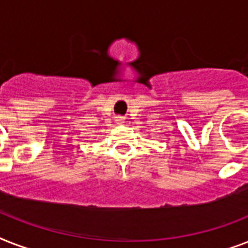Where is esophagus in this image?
I'll return each instance as SVG.
<instances>
[{
	"label": "esophagus",
	"instance_id": "1",
	"mask_svg": "<svg viewBox=\"0 0 248 248\" xmlns=\"http://www.w3.org/2000/svg\"><path fill=\"white\" fill-rule=\"evenodd\" d=\"M117 120H118V122H122V121H121V118H117Z\"/></svg>",
	"mask_w": 248,
	"mask_h": 248
}]
</instances>
